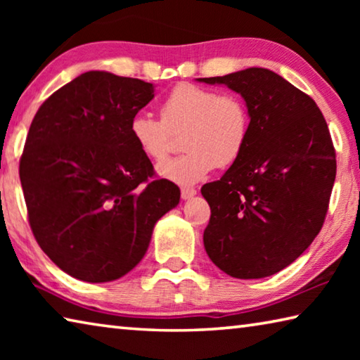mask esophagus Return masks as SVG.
I'll list each match as a JSON object with an SVG mask.
<instances>
[{"mask_svg":"<svg viewBox=\"0 0 360 360\" xmlns=\"http://www.w3.org/2000/svg\"><path fill=\"white\" fill-rule=\"evenodd\" d=\"M195 193H197V191H195L193 187H182V188H181V197H182V200L192 198Z\"/></svg>","mask_w":360,"mask_h":360,"instance_id":"esophagus-1","label":"esophagus"}]
</instances>
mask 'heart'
Instances as JSON below:
<instances>
[{
  "label": "heart",
  "instance_id": "b5f03b06",
  "mask_svg": "<svg viewBox=\"0 0 360 360\" xmlns=\"http://www.w3.org/2000/svg\"><path fill=\"white\" fill-rule=\"evenodd\" d=\"M130 136L152 162H162L174 147V135L185 133L188 152L163 162L158 173L182 186L206 178L217 167H230L246 149L251 117L240 96L195 84H178L160 105V119L133 115Z\"/></svg>",
  "mask_w": 360,
  "mask_h": 360
}]
</instances>
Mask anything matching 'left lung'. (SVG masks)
Here are the masks:
<instances>
[{
  "label": "left lung",
  "mask_w": 360,
  "mask_h": 360,
  "mask_svg": "<svg viewBox=\"0 0 360 360\" xmlns=\"http://www.w3.org/2000/svg\"><path fill=\"white\" fill-rule=\"evenodd\" d=\"M198 81L238 92L251 117L241 157L202 187L211 208L205 249L230 276H271L303 254L326 221L337 174L327 122L311 96L270 70Z\"/></svg>",
  "instance_id": "8db88e82"
}]
</instances>
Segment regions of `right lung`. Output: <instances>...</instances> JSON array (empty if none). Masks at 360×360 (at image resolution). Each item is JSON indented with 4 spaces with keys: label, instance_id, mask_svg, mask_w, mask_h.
Instances as JSON below:
<instances>
[{
    "label": "right lung",
    "instance_id": "right-lung-1",
    "mask_svg": "<svg viewBox=\"0 0 360 360\" xmlns=\"http://www.w3.org/2000/svg\"><path fill=\"white\" fill-rule=\"evenodd\" d=\"M152 84L106 71L72 79L42 103L20 157L28 222L49 259L72 278L108 283L135 268L179 187L155 179L130 136Z\"/></svg>",
    "mask_w": 360,
    "mask_h": 360
}]
</instances>
